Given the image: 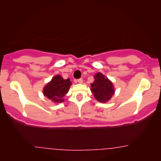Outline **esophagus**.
I'll use <instances>...</instances> for the list:
<instances>
[{
    "mask_svg": "<svg viewBox=\"0 0 161 161\" xmlns=\"http://www.w3.org/2000/svg\"><path fill=\"white\" fill-rule=\"evenodd\" d=\"M77 82H78V83H79V84H82V83L83 82V79H79L78 80H77Z\"/></svg>",
    "mask_w": 161,
    "mask_h": 161,
    "instance_id": "esophagus-1",
    "label": "esophagus"
}]
</instances>
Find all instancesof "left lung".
Segmentation results:
<instances>
[{
    "mask_svg": "<svg viewBox=\"0 0 161 161\" xmlns=\"http://www.w3.org/2000/svg\"><path fill=\"white\" fill-rule=\"evenodd\" d=\"M91 85V91L95 99L100 103H107L115 94L113 83L101 73H97Z\"/></svg>",
    "mask_w": 161,
    "mask_h": 161,
    "instance_id": "left-lung-1",
    "label": "left lung"
}]
</instances>
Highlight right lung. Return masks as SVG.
<instances>
[{"label":"right lung","mask_w":161,"mask_h":161,"mask_svg":"<svg viewBox=\"0 0 161 161\" xmlns=\"http://www.w3.org/2000/svg\"><path fill=\"white\" fill-rule=\"evenodd\" d=\"M71 83L69 79H64L60 75H55L52 80L44 86L42 94L55 103L64 101V96L69 92Z\"/></svg>","instance_id":"right-lung-1"}]
</instances>
